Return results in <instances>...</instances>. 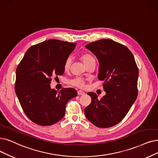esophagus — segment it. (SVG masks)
Segmentation results:
<instances>
[{
	"instance_id": "1",
	"label": "esophagus",
	"mask_w": 158,
	"mask_h": 158,
	"mask_svg": "<svg viewBox=\"0 0 158 158\" xmlns=\"http://www.w3.org/2000/svg\"><path fill=\"white\" fill-rule=\"evenodd\" d=\"M77 93H78V95H84V94H85V93H84V91H81V90L78 91H77Z\"/></svg>"
}]
</instances>
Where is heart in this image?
<instances>
[{"label": "heart", "mask_w": 158, "mask_h": 158, "mask_svg": "<svg viewBox=\"0 0 158 158\" xmlns=\"http://www.w3.org/2000/svg\"><path fill=\"white\" fill-rule=\"evenodd\" d=\"M81 60L84 62L85 65H87L88 64H96V58L94 57V55H93L91 53H85L81 56ZM72 63V58L71 56H69L65 60V64H64V69L65 70H68L71 67ZM85 81L84 79L79 78V77H75L71 80H68V84L77 87L79 88H83L85 86Z\"/></svg>", "instance_id": "obj_1"}]
</instances>
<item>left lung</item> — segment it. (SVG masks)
<instances>
[{
    "label": "left lung",
    "instance_id": "obj_1",
    "mask_svg": "<svg viewBox=\"0 0 158 158\" xmlns=\"http://www.w3.org/2000/svg\"><path fill=\"white\" fill-rule=\"evenodd\" d=\"M85 47L99 61L98 78L106 94L98 100L96 93H87L91 102L85 115L96 127L110 128L122 121L137 98L138 67L130 50L115 41L100 40Z\"/></svg>",
    "mask_w": 158,
    "mask_h": 158
}]
</instances>
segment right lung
Wrapping results in <instances>:
<instances>
[{
    "label": "right lung",
    "instance_id": "1",
    "mask_svg": "<svg viewBox=\"0 0 158 158\" xmlns=\"http://www.w3.org/2000/svg\"><path fill=\"white\" fill-rule=\"evenodd\" d=\"M76 43L50 40L30 47L16 70L15 91L28 118L40 126L52 125L64 117L68 101L77 96L73 88L57 92L52 78L64 74L65 60Z\"/></svg>",
    "mask_w": 158,
    "mask_h": 158
}]
</instances>
